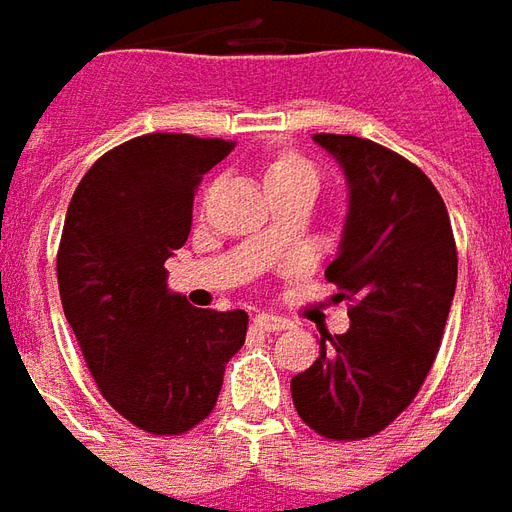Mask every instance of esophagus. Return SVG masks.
I'll return each instance as SVG.
<instances>
[{
	"mask_svg": "<svg viewBox=\"0 0 512 512\" xmlns=\"http://www.w3.org/2000/svg\"><path fill=\"white\" fill-rule=\"evenodd\" d=\"M256 328H262L267 333H278L286 331V328H292V320H286V317H275V314H259L256 317Z\"/></svg>",
	"mask_w": 512,
	"mask_h": 512,
	"instance_id": "obj_1",
	"label": "esophagus"
}]
</instances>
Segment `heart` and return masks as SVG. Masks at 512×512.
<instances>
[{
	"instance_id": "heart-1",
	"label": "heart",
	"mask_w": 512,
	"mask_h": 512,
	"mask_svg": "<svg viewBox=\"0 0 512 512\" xmlns=\"http://www.w3.org/2000/svg\"><path fill=\"white\" fill-rule=\"evenodd\" d=\"M264 179H267L270 192L286 187V184H297V181H314L317 184V168L297 151H281L267 162ZM270 245H275V237H270Z\"/></svg>"
}]
</instances>
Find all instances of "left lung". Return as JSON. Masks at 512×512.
I'll return each instance as SVG.
<instances>
[{
	"mask_svg": "<svg viewBox=\"0 0 512 512\" xmlns=\"http://www.w3.org/2000/svg\"><path fill=\"white\" fill-rule=\"evenodd\" d=\"M350 181V215L325 278L350 331L320 333V358L292 378L300 419L331 441L378 436L422 389L444 339L458 248L422 168L355 134H314Z\"/></svg>",
	"mask_w": 512,
	"mask_h": 512,
	"instance_id": "1",
	"label": "left lung"
}]
</instances>
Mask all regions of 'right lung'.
I'll return each instance as SVG.
<instances>
[{
    "label": "right lung",
    "instance_id": "add662e5",
    "mask_svg": "<svg viewBox=\"0 0 512 512\" xmlns=\"http://www.w3.org/2000/svg\"><path fill=\"white\" fill-rule=\"evenodd\" d=\"M231 148L195 134L132 137L93 162L68 204L57 248L65 320L101 397L151 436L204 422L245 344L242 308H192L165 284L198 184Z\"/></svg>",
    "mask_w": 512,
    "mask_h": 512
}]
</instances>
